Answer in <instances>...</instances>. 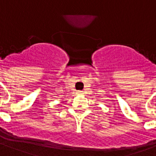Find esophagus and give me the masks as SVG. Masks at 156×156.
I'll use <instances>...</instances> for the list:
<instances>
[{
	"mask_svg": "<svg viewBox=\"0 0 156 156\" xmlns=\"http://www.w3.org/2000/svg\"><path fill=\"white\" fill-rule=\"evenodd\" d=\"M78 94H83V91L78 90Z\"/></svg>",
	"mask_w": 156,
	"mask_h": 156,
	"instance_id": "1",
	"label": "esophagus"
}]
</instances>
